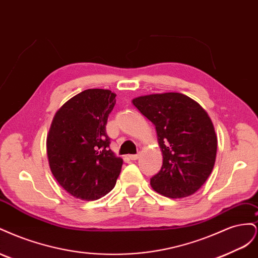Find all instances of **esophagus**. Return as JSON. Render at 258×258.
<instances>
[{
	"instance_id": "esophagus-1",
	"label": "esophagus",
	"mask_w": 258,
	"mask_h": 258,
	"mask_svg": "<svg viewBox=\"0 0 258 258\" xmlns=\"http://www.w3.org/2000/svg\"><path fill=\"white\" fill-rule=\"evenodd\" d=\"M128 158H129L130 160H137V159L139 158V155H129Z\"/></svg>"
}]
</instances>
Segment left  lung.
I'll list each match as a JSON object with an SVG mask.
<instances>
[{"label": "left lung", "instance_id": "left-lung-1", "mask_svg": "<svg viewBox=\"0 0 258 258\" xmlns=\"http://www.w3.org/2000/svg\"><path fill=\"white\" fill-rule=\"evenodd\" d=\"M132 103L155 124L163 156L160 171L151 178L153 189L170 198L196 192L216 158L217 138L207 112L178 92L139 97Z\"/></svg>", "mask_w": 258, "mask_h": 258}]
</instances>
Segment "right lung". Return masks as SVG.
Here are the masks:
<instances>
[{
  "label": "right lung",
  "mask_w": 258,
  "mask_h": 258,
  "mask_svg": "<svg viewBox=\"0 0 258 258\" xmlns=\"http://www.w3.org/2000/svg\"><path fill=\"white\" fill-rule=\"evenodd\" d=\"M115 97L106 89L84 90L53 117L47 137L50 170L75 198H102L114 188L119 176L122 159L114 156L106 134Z\"/></svg>",
  "instance_id": "1"
}]
</instances>
